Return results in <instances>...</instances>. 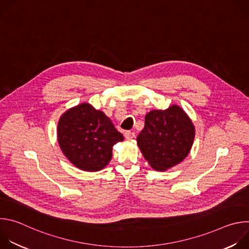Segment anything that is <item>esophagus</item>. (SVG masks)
Wrapping results in <instances>:
<instances>
[{"label": "esophagus", "instance_id": "1", "mask_svg": "<svg viewBox=\"0 0 249 249\" xmlns=\"http://www.w3.org/2000/svg\"><path fill=\"white\" fill-rule=\"evenodd\" d=\"M124 136L127 140H132L133 138H135V133L134 132H131V131H126L124 133Z\"/></svg>", "mask_w": 249, "mask_h": 249}]
</instances>
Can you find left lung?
Masks as SVG:
<instances>
[{"mask_svg": "<svg viewBox=\"0 0 249 249\" xmlns=\"http://www.w3.org/2000/svg\"><path fill=\"white\" fill-rule=\"evenodd\" d=\"M195 128L177 105L165 110H152L137 137L138 146L153 168L163 171L181 162L189 154Z\"/></svg>", "mask_w": 249, "mask_h": 249, "instance_id": "obj_1", "label": "left lung"}]
</instances>
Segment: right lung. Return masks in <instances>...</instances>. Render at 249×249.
<instances>
[{"label": "right lung", "mask_w": 249, "mask_h": 249, "mask_svg": "<svg viewBox=\"0 0 249 249\" xmlns=\"http://www.w3.org/2000/svg\"><path fill=\"white\" fill-rule=\"evenodd\" d=\"M57 135L63 154L86 171H98L107 165L113 145L124 140L111 120L89 103L67 110L59 119Z\"/></svg>", "instance_id": "add662e5"}]
</instances>
